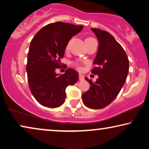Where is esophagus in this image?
I'll use <instances>...</instances> for the list:
<instances>
[{"instance_id":"1","label":"esophagus","mask_w":149,"mask_h":149,"mask_svg":"<svg viewBox=\"0 0 149 149\" xmlns=\"http://www.w3.org/2000/svg\"><path fill=\"white\" fill-rule=\"evenodd\" d=\"M79 80H80V81L84 80V75L83 74H79Z\"/></svg>"}]
</instances>
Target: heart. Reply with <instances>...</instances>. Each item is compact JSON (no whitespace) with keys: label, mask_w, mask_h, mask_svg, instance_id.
Segmentation results:
<instances>
[{"label":"heart","mask_w":149,"mask_h":149,"mask_svg":"<svg viewBox=\"0 0 149 149\" xmlns=\"http://www.w3.org/2000/svg\"><path fill=\"white\" fill-rule=\"evenodd\" d=\"M91 39H93V38H87L85 40V42L87 41V40H91ZM70 42H71V40H69L68 42V43H67L66 47H65V49H69V47H70ZM74 65L78 70H81V69H82V67H81V64L80 63H79V62H75L74 63Z\"/></svg>","instance_id":"1"}]
</instances>
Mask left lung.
I'll return each mask as SVG.
<instances>
[{
    "label": "left lung",
    "instance_id": "obj_1",
    "mask_svg": "<svg viewBox=\"0 0 149 149\" xmlns=\"http://www.w3.org/2000/svg\"><path fill=\"white\" fill-rule=\"evenodd\" d=\"M98 40V49L92 74L98 75L95 82L85 77L91 87L82 94L84 104L95 109L109 105L120 92L129 71V60L120 44L106 31L91 28Z\"/></svg>",
    "mask_w": 149,
    "mask_h": 149
}]
</instances>
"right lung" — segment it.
<instances>
[{
	"mask_svg": "<svg viewBox=\"0 0 149 149\" xmlns=\"http://www.w3.org/2000/svg\"><path fill=\"white\" fill-rule=\"evenodd\" d=\"M83 26L64 22L44 26L31 41L26 71L30 91L42 105L58 107L64 103L65 89L78 80L76 71L69 68L58 75L56 69L61 66L68 42L82 30Z\"/></svg>",
	"mask_w": 149,
	"mask_h": 149,
	"instance_id": "obj_1",
	"label": "right lung"
}]
</instances>
